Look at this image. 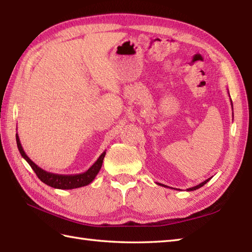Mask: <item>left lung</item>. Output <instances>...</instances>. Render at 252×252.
Listing matches in <instances>:
<instances>
[{"label": "left lung", "instance_id": "left-lung-1", "mask_svg": "<svg viewBox=\"0 0 252 252\" xmlns=\"http://www.w3.org/2000/svg\"><path fill=\"white\" fill-rule=\"evenodd\" d=\"M229 94H230V93H229ZM231 106H232V109H233V103H232V99H231ZM210 179H212V177L208 178V179H206V180H204L203 183L198 184L197 186H195V187H192V188H189V189H187V190H188V191H194V190H196V189H198V188H201V187H203V186L205 185V184H207ZM158 185H160V186H162V187H166V188H168L167 186H164V185H162V184H158ZM169 188H171V187H169ZM172 189H173V188H172Z\"/></svg>", "mask_w": 252, "mask_h": 252}]
</instances>
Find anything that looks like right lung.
Returning <instances> with one entry per match:
<instances>
[{
    "instance_id": "right-lung-1",
    "label": "right lung",
    "mask_w": 252,
    "mask_h": 252,
    "mask_svg": "<svg viewBox=\"0 0 252 252\" xmlns=\"http://www.w3.org/2000/svg\"><path fill=\"white\" fill-rule=\"evenodd\" d=\"M16 142H17V146H18V150H19L21 157L29 163V164H30V166L32 167L35 174L37 175V177L47 186H50V187H52V188L61 189V190L80 188V187H85V186H88L89 184H91L92 181L94 180L97 173L99 172V169H101L104 157H105V155H106V151H104V153L98 157V159L94 162V164H93L85 173L75 174V175L55 174V173L47 172L42 167H39L26 155L25 150H23L22 146H21L18 133L16 134Z\"/></svg>"
}]
</instances>
